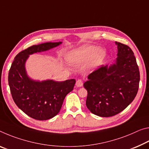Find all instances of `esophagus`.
Masks as SVG:
<instances>
[{
	"mask_svg": "<svg viewBox=\"0 0 149 149\" xmlns=\"http://www.w3.org/2000/svg\"><path fill=\"white\" fill-rule=\"evenodd\" d=\"M83 84H84L83 81H82L81 79H78L76 81V84H75V85H76V86L78 87L83 86Z\"/></svg>",
	"mask_w": 149,
	"mask_h": 149,
	"instance_id": "obj_1",
	"label": "esophagus"
}]
</instances>
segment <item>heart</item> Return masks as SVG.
<instances>
[{
  "label": "heart",
  "mask_w": 149,
  "mask_h": 149,
  "mask_svg": "<svg viewBox=\"0 0 149 149\" xmlns=\"http://www.w3.org/2000/svg\"><path fill=\"white\" fill-rule=\"evenodd\" d=\"M106 52L104 49H99L93 45L83 46L74 49L67 54V60L72 65H79L90 60L93 57V64L98 65L105 58Z\"/></svg>",
  "instance_id": "obj_1"
}]
</instances>
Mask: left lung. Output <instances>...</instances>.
Returning a JSON list of instances; mask_svg holds the SVG:
<instances>
[{"label": "left lung", "mask_w": 149, "mask_h": 149, "mask_svg": "<svg viewBox=\"0 0 149 149\" xmlns=\"http://www.w3.org/2000/svg\"><path fill=\"white\" fill-rule=\"evenodd\" d=\"M115 63L101 65L87 77L86 106L97 116L112 117L123 111L137 93L140 73L133 52L128 46L115 42Z\"/></svg>", "instance_id": "8db88e82"}]
</instances>
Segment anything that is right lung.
Instances as JSON below:
<instances>
[{"label":"right lung","mask_w":149,"mask_h":149,"mask_svg":"<svg viewBox=\"0 0 149 149\" xmlns=\"http://www.w3.org/2000/svg\"><path fill=\"white\" fill-rule=\"evenodd\" d=\"M62 43L46 42L29 47L16 56L9 70L8 84L14 101L24 113L34 119L43 121L55 117L60 112L65 96L74 89L75 80L32 79L26 70V62L31 54L49 50Z\"/></svg>","instance_id":"add662e5"}]
</instances>
